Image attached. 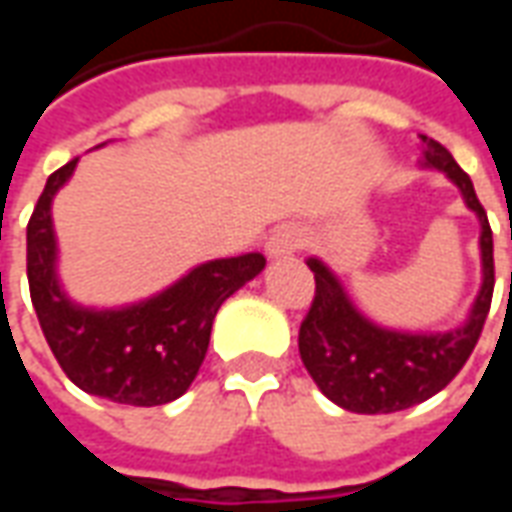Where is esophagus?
Instances as JSON below:
<instances>
[{
	"instance_id": "esophagus-1",
	"label": "esophagus",
	"mask_w": 512,
	"mask_h": 512,
	"mask_svg": "<svg viewBox=\"0 0 512 512\" xmlns=\"http://www.w3.org/2000/svg\"><path fill=\"white\" fill-rule=\"evenodd\" d=\"M301 244H304V230L301 227H296V224H279L277 230L268 235L266 252L268 257H285L301 249Z\"/></svg>"
}]
</instances>
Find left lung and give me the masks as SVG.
Instances as JSON below:
<instances>
[{
	"label": "left lung",
	"instance_id": "left-lung-1",
	"mask_svg": "<svg viewBox=\"0 0 512 512\" xmlns=\"http://www.w3.org/2000/svg\"><path fill=\"white\" fill-rule=\"evenodd\" d=\"M425 167L441 169L461 189L463 202L480 219L483 285L469 318L450 332L411 334L384 329L356 310L329 266L310 257L315 274V299L301 321L299 354L323 395L345 411L392 414L428 400L461 373L480 340L494 296V235L485 208L474 194L472 178L450 150L422 136Z\"/></svg>",
	"mask_w": 512,
	"mask_h": 512
}]
</instances>
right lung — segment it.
<instances>
[{
	"instance_id": "obj_1",
	"label": "right lung",
	"mask_w": 512,
	"mask_h": 512,
	"mask_svg": "<svg viewBox=\"0 0 512 512\" xmlns=\"http://www.w3.org/2000/svg\"><path fill=\"white\" fill-rule=\"evenodd\" d=\"M76 161L51 172L27 224L32 307L51 354L79 389L126 406H164L189 389L211 343L216 312L266 268V257L249 252L202 263L153 299L120 310L73 304L57 277L51 200Z\"/></svg>"
}]
</instances>
